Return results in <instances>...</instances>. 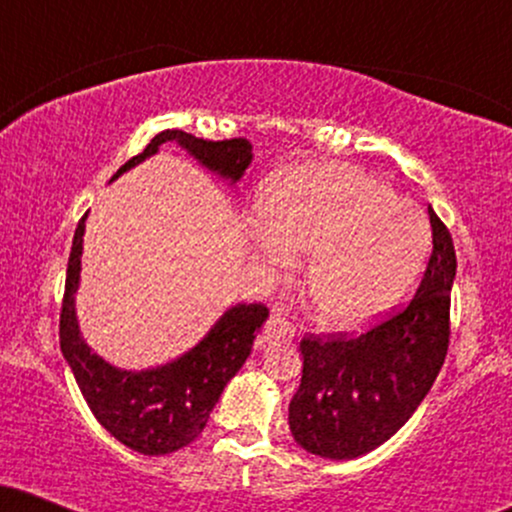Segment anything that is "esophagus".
I'll use <instances>...</instances> for the list:
<instances>
[{
  "label": "esophagus",
  "instance_id": "esophagus-1",
  "mask_svg": "<svg viewBox=\"0 0 512 512\" xmlns=\"http://www.w3.org/2000/svg\"><path fill=\"white\" fill-rule=\"evenodd\" d=\"M296 337V327L291 325L286 317L272 315L267 322V339H274V342H291Z\"/></svg>",
  "mask_w": 512,
  "mask_h": 512
}]
</instances>
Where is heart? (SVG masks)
I'll use <instances>...</instances> for the list:
<instances>
[{"mask_svg":"<svg viewBox=\"0 0 512 512\" xmlns=\"http://www.w3.org/2000/svg\"><path fill=\"white\" fill-rule=\"evenodd\" d=\"M262 236L252 257L269 274L289 252H313L308 298L317 317L356 330L395 305L414 284L428 250V223L409 199L342 163H305L274 173L255 199Z\"/></svg>","mask_w":512,"mask_h":512,"instance_id":"b5f03b06","label":"heart"}]
</instances>
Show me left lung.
<instances>
[{"label":"left lung","instance_id":"obj_1","mask_svg":"<svg viewBox=\"0 0 512 512\" xmlns=\"http://www.w3.org/2000/svg\"><path fill=\"white\" fill-rule=\"evenodd\" d=\"M433 252L407 308L358 337L308 334L301 387L289 404L291 436L327 460H354L409 421L436 383L450 342L457 257L450 231L428 207Z\"/></svg>","mask_w":512,"mask_h":512}]
</instances>
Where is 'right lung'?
<instances>
[{
    "mask_svg": "<svg viewBox=\"0 0 512 512\" xmlns=\"http://www.w3.org/2000/svg\"><path fill=\"white\" fill-rule=\"evenodd\" d=\"M166 142L180 144L197 163L228 180L231 185L243 178L252 161L248 139L207 142L182 129H166L156 134L139 156L113 175L120 178L129 168L154 156ZM86 214L74 231L72 252L67 264V284L60 313V349L72 368L76 385L93 416L110 436L142 455H168L190 445L207 426L211 409L219 402L223 387L238 373L250 356L252 342L269 317L262 303H238L228 308L204 339L190 351L146 370H122L110 366L86 339L76 320L74 293L79 289L81 250H84Z\"/></svg>",
    "mask_w": 512,
    "mask_h": 512,
    "instance_id": "1",
    "label": "right lung"
}]
</instances>
